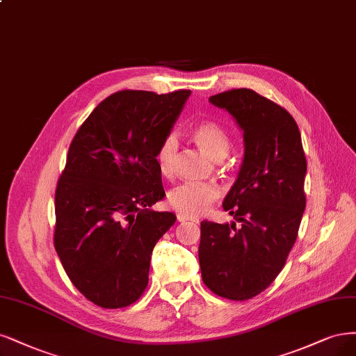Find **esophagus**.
I'll return each instance as SVG.
<instances>
[{
	"label": "esophagus",
	"instance_id": "obj_1",
	"mask_svg": "<svg viewBox=\"0 0 356 356\" xmlns=\"http://www.w3.org/2000/svg\"><path fill=\"white\" fill-rule=\"evenodd\" d=\"M177 219H178V222H195V224L199 222L197 219H194V218H188V216H186V215H181V213H178Z\"/></svg>",
	"mask_w": 356,
	"mask_h": 356
}]
</instances>
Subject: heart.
Returning a JSON list of instances; mask_svg holds the SVG:
<instances>
[{"label": "heart", "instance_id": "obj_1", "mask_svg": "<svg viewBox=\"0 0 356 356\" xmlns=\"http://www.w3.org/2000/svg\"><path fill=\"white\" fill-rule=\"evenodd\" d=\"M193 138L212 156L215 161H222L231 149V138L227 129L215 120H202L193 128ZM178 154V137L169 132L162 140L156 152V162L161 172L166 177L175 170ZM219 199V190L213 184L186 182L170 190L168 203L174 211L188 218H197L209 211V207Z\"/></svg>", "mask_w": 356, "mask_h": 356}]
</instances>
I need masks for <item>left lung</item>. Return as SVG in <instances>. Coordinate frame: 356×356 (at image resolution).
I'll list each match as a JSON object with an SVG mask.
<instances>
[{
    "label": "left lung",
    "instance_id": "left-lung-1",
    "mask_svg": "<svg viewBox=\"0 0 356 356\" xmlns=\"http://www.w3.org/2000/svg\"><path fill=\"white\" fill-rule=\"evenodd\" d=\"M209 102L236 118L244 159L222 203L236 222L202 220L199 261L215 295L248 300L284 268L306 206V157L296 120L253 90L234 88Z\"/></svg>",
    "mask_w": 356,
    "mask_h": 356
}]
</instances>
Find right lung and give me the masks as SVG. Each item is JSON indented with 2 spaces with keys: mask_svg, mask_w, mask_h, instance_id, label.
<instances>
[{
  "mask_svg": "<svg viewBox=\"0 0 356 356\" xmlns=\"http://www.w3.org/2000/svg\"><path fill=\"white\" fill-rule=\"evenodd\" d=\"M190 92L118 91L70 143L54 195V248L73 286L102 308L141 298L152 252L175 222L150 211L165 197L156 152Z\"/></svg>",
  "mask_w": 356,
  "mask_h": 356,
  "instance_id": "1",
  "label": "right lung"
}]
</instances>
